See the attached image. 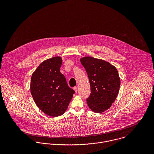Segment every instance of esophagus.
Returning <instances> with one entry per match:
<instances>
[{
	"instance_id": "1",
	"label": "esophagus",
	"mask_w": 154,
	"mask_h": 154,
	"mask_svg": "<svg viewBox=\"0 0 154 154\" xmlns=\"http://www.w3.org/2000/svg\"><path fill=\"white\" fill-rule=\"evenodd\" d=\"M73 89L75 90V91L76 92H78V87H73Z\"/></svg>"
}]
</instances>
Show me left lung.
I'll list each match as a JSON object with an SVG mask.
<instances>
[{"instance_id":"1","label":"left lung","mask_w":154,"mask_h":154,"mask_svg":"<svg viewBox=\"0 0 154 154\" xmlns=\"http://www.w3.org/2000/svg\"><path fill=\"white\" fill-rule=\"evenodd\" d=\"M81 62L87 73L91 94L87 99L89 109L101 113L114 102L120 85L117 69L109 62L92 57H85Z\"/></svg>"}]
</instances>
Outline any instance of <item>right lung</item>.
I'll return each mask as SVG.
<instances>
[{"label":"right lung","instance_id":"add662e5","mask_svg":"<svg viewBox=\"0 0 154 154\" xmlns=\"http://www.w3.org/2000/svg\"><path fill=\"white\" fill-rule=\"evenodd\" d=\"M60 57L43 62L32 73L30 89L34 102L45 114L57 117L68 107L75 91L69 87L65 76L60 72Z\"/></svg>","mask_w":154,"mask_h":154}]
</instances>
